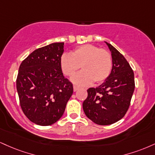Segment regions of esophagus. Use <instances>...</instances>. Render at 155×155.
Segmentation results:
<instances>
[{
    "instance_id": "obj_1",
    "label": "esophagus",
    "mask_w": 155,
    "mask_h": 155,
    "mask_svg": "<svg viewBox=\"0 0 155 155\" xmlns=\"http://www.w3.org/2000/svg\"><path fill=\"white\" fill-rule=\"evenodd\" d=\"M79 89V87H76V86H74V92H76V91H77Z\"/></svg>"
}]
</instances>
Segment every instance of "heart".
<instances>
[{"label": "heart", "mask_w": 155, "mask_h": 155, "mask_svg": "<svg viewBox=\"0 0 155 155\" xmlns=\"http://www.w3.org/2000/svg\"><path fill=\"white\" fill-rule=\"evenodd\" d=\"M64 75L74 76L81 67L83 71L71 79L78 86H87L94 81L100 84L107 79L113 67L111 54L94 45L86 44L76 47L70 54H63L60 59Z\"/></svg>", "instance_id": "obj_1"}]
</instances>
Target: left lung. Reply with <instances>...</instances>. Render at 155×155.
<instances>
[{"label":"left lung","mask_w":155,"mask_h":155,"mask_svg":"<svg viewBox=\"0 0 155 155\" xmlns=\"http://www.w3.org/2000/svg\"><path fill=\"white\" fill-rule=\"evenodd\" d=\"M106 44L113 59L111 73L98 87L87 89L88 96L83 102L87 118L102 126L113 124L124 118L135 88L134 74L129 63L113 45Z\"/></svg>","instance_id":"left-lung-1"}]
</instances>
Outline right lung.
<instances>
[{
    "label": "right lung",
    "instance_id": "1",
    "mask_svg": "<svg viewBox=\"0 0 155 155\" xmlns=\"http://www.w3.org/2000/svg\"><path fill=\"white\" fill-rule=\"evenodd\" d=\"M64 42L38 48L22 61L16 79L20 106L29 120L50 126L62 117L74 88L63 75Z\"/></svg>",
    "mask_w": 155,
    "mask_h": 155
}]
</instances>
